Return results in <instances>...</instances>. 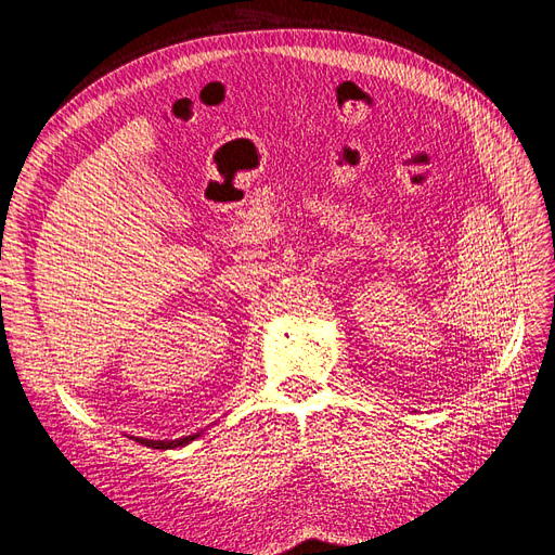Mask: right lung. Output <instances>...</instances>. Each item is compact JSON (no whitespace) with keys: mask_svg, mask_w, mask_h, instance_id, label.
<instances>
[{"mask_svg":"<svg viewBox=\"0 0 555 555\" xmlns=\"http://www.w3.org/2000/svg\"><path fill=\"white\" fill-rule=\"evenodd\" d=\"M198 438V433L196 435H188V438H178V440H137V442H141V444H145V447H153V449H176V447H184V444H190L192 440H196Z\"/></svg>","mask_w":555,"mask_h":555,"instance_id":"add662e5","label":"right lung"}]
</instances>
